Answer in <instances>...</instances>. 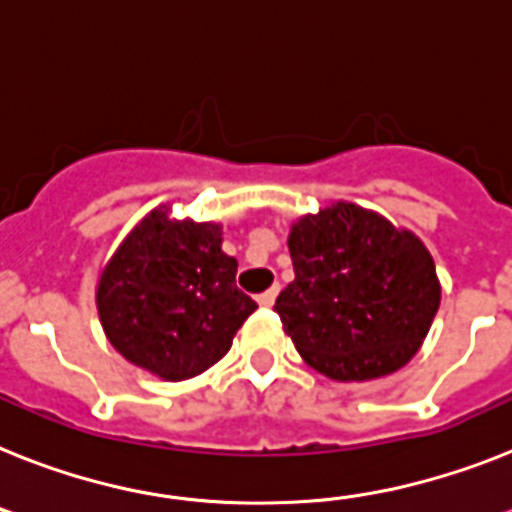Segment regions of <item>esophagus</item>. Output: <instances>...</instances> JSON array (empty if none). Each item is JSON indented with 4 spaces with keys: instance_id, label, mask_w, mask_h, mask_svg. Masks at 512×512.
I'll list each match as a JSON object with an SVG mask.
<instances>
[{
    "instance_id": "34e87169",
    "label": "esophagus",
    "mask_w": 512,
    "mask_h": 512,
    "mask_svg": "<svg viewBox=\"0 0 512 512\" xmlns=\"http://www.w3.org/2000/svg\"><path fill=\"white\" fill-rule=\"evenodd\" d=\"M277 293H280V285H272L269 290H264V293H261L256 301H259V306L269 308V306H274V298H277Z\"/></svg>"
}]
</instances>
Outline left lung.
I'll return each mask as SVG.
<instances>
[{
  "instance_id": "8db88e82",
  "label": "left lung",
  "mask_w": 512,
  "mask_h": 512,
  "mask_svg": "<svg viewBox=\"0 0 512 512\" xmlns=\"http://www.w3.org/2000/svg\"><path fill=\"white\" fill-rule=\"evenodd\" d=\"M287 246L295 280L274 311L308 366L366 382L416 356L439 308V280L413 232L337 201L298 219Z\"/></svg>"
}]
</instances>
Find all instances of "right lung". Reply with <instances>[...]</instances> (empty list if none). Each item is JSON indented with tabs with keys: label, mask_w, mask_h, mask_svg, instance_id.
<instances>
[{
	"label": "right lung",
	"mask_w": 512,
	"mask_h": 512,
	"mask_svg": "<svg viewBox=\"0 0 512 512\" xmlns=\"http://www.w3.org/2000/svg\"><path fill=\"white\" fill-rule=\"evenodd\" d=\"M214 222H175L159 206L114 251L96 287L101 327L122 358L183 382L225 356L256 311Z\"/></svg>",
	"instance_id": "right-lung-1"
}]
</instances>
